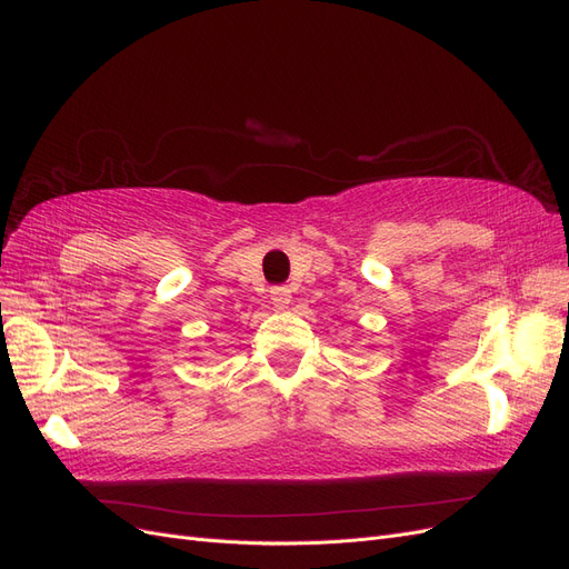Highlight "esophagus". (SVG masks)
Segmentation results:
<instances>
[{"label":"esophagus","instance_id":"obj_1","mask_svg":"<svg viewBox=\"0 0 569 569\" xmlns=\"http://www.w3.org/2000/svg\"><path fill=\"white\" fill-rule=\"evenodd\" d=\"M271 302L276 310H286V307L290 305V290L286 286H273L271 288Z\"/></svg>","mask_w":569,"mask_h":569}]
</instances>
